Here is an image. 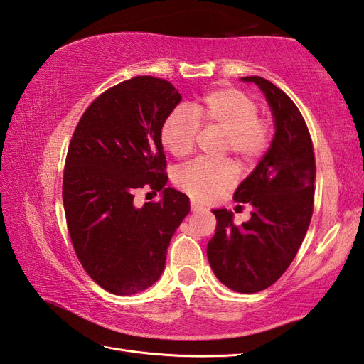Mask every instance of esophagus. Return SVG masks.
<instances>
[{
    "label": "esophagus",
    "instance_id": "1",
    "mask_svg": "<svg viewBox=\"0 0 364 364\" xmlns=\"http://www.w3.org/2000/svg\"><path fill=\"white\" fill-rule=\"evenodd\" d=\"M203 209H205V208H203L200 203H197L196 200L191 201V210H192V213H198V210H203Z\"/></svg>",
    "mask_w": 364,
    "mask_h": 364
}]
</instances>
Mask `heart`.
I'll return each mask as SVG.
<instances>
[{"label":"heart","instance_id":"b5f03b06","mask_svg":"<svg viewBox=\"0 0 364 364\" xmlns=\"http://www.w3.org/2000/svg\"><path fill=\"white\" fill-rule=\"evenodd\" d=\"M200 127L223 132L222 151L231 154L240 166H251L264 156L272 141V127L259 117V104L248 92L223 87L201 95L189 107H176L159 129L163 147L176 158L191 155ZM235 181L230 161H196L175 173V184L193 200L209 201Z\"/></svg>","mask_w":364,"mask_h":364}]
</instances>
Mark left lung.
I'll use <instances>...</instances> for the list:
<instances>
[{
	"label": "left lung",
	"mask_w": 364,
	"mask_h": 364,
	"mask_svg": "<svg viewBox=\"0 0 364 364\" xmlns=\"http://www.w3.org/2000/svg\"><path fill=\"white\" fill-rule=\"evenodd\" d=\"M243 80L265 92L276 133L265 156L234 192L235 201L252 206L251 218L234 225L231 210H213L217 226L208 259L222 284L239 293H256L285 273L306 237L315 205L316 163L296 104L259 75Z\"/></svg>",
	"instance_id": "obj_1"
}]
</instances>
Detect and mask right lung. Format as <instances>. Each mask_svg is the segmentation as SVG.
I'll return each mask as SVG.
<instances>
[{"label":"right lung","instance_id":"obj_1","mask_svg":"<svg viewBox=\"0 0 364 364\" xmlns=\"http://www.w3.org/2000/svg\"><path fill=\"white\" fill-rule=\"evenodd\" d=\"M181 96L171 82L138 75L108 88L82 114L68 147L63 206L75 256L104 290L129 296L164 269L189 198L167 183L159 129ZM164 191L159 202L132 205L134 191Z\"/></svg>","mask_w":364,"mask_h":364}]
</instances>
